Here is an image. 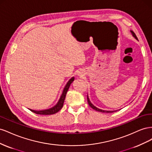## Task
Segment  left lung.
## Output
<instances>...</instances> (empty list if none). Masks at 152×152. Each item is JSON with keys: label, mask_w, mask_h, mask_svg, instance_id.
<instances>
[{"label": "left lung", "mask_w": 152, "mask_h": 152, "mask_svg": "<svg viewBox=\"0 0 152 152\" xmlns=\"http://www.w3.org/2000/svg\"><path fill=\"white\" fill-rule=\"evenodd\" d=\"M131 31V33L132 34V35L134 36L136 39H137L136 34H134V32H133L132 31ZM87 102H88L89 105L90 106V107H91L92 108L95 110L96 111L100 112H103V113H113V112H115V111H106V110H101V109H99V108H96V107H94V106L93 104H92V103H91V102L89 101V98H88V96H87Z\"/></svg>", "instance_id": "8db88e82"}]
</instances>
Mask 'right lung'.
Masks as SVG:
<instances>
[{"mask_svg": "<svg viewBox=\"0 0 152 152\" xmlns=\"http://www.w3.org/2000/svg\"><path fill=\"white\" fill-rule=\"evenodd\" d=\"M73 80H74V77H72V79H70V80L68 82V83L66 84L65 89H64V90H63V94L61 96L60 99H59V102H58L56 105H55L54 107L50 108V109H48V110H40V111H36V110H33L30 109V111H31L32 112H34L35 113L39 114V115H53V114H54V113L58 112L63 107L64 101H65V99L66 97V93L69 89V87H70V84H72V82L73 81Z\"/></svg>", "mask_w": 152, "mask_h": 152, "instance_id": "obj_1", "label": "right lung"}]
</instances>
